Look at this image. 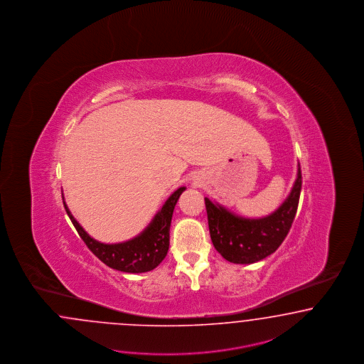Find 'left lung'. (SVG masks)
Masks as SVG:
<instances>
[{"label": "left lung", "mask_w": 364, "mask_h": 364, "mask_svg": "<svg viewBox=\"0 0 364 364\" xmlns=\"http://www.w3.org/2000/svg\"><path fill=\"white\" fill-rule=\"evenodd\" d=\"M301 170L289 197L265 218L247 220L205 198L211 242L225 259L235 264H252L277 250L294 223L301 191Z\"/></svg>", "instance_id": "8db88e82"}]
</instances>
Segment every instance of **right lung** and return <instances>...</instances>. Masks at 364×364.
Listing matches in <instances>:
<instances>
[{"label":"right lung","instance_id":"right-lung-1","mask_svg":"<svg viewBox=\"0 0 364 364\" xmlns=\"http://www.w3.org/2000/svg\"><path fill=\"white\" fill-rule=\"evenodd\" d=\"M183 190L185 188H179L171 194V197L166 200L164 208L154 217L153 223L141 235L127 242L112 245L95 241L72 217L65 202L64 208L84 244L107 267L127 273H143L156 268L167 255L170 245V225L173 211Z\"/></svg>","mask_w":364,"mask_h":364}]
</instances>
